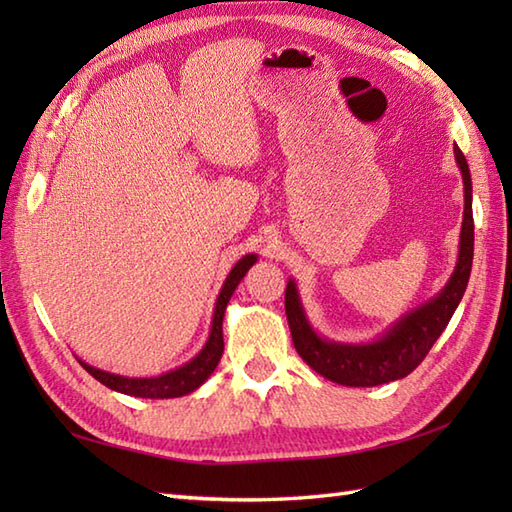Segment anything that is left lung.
Returning <instances> with one entry per match:
<instances>
[{"instance_id": "1", "label": "left lung", "mask_w": 512, "mask_h": 512, "mask_svg": "<svg viewBox=\"0 0 512 512\" xmlns=\"http://www.w3.org/2000/svg\"><path fill=\"white\" fill-rule=\"evenodd\" d=\"M462 180H464V220L460 233V257L455 273L449 284L436 299L424 303L422 308L413 310L405 319L398 321L383 339L369 345H339L321 341L310 330L303 317L301 303L292 281L286 286V317L290 325L292 343L297 354L306 361L314 372L325 376L332 383L345 387H374L389 383V380L405 378L416 369L424 356L429 354L433 343L438 341L442 330L447 328L455 308L464 297L466 284L471 277L473 264V204H471V173L466 158L455 147Z\"/></svg>"}]
</instances>
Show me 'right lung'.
I'll use <instances>...</instances> for the list:
<instances>
[{
    "label": "right lung",
    "instance_id": "add662e5",
    "mask_svg": "<svg viewBox=\"0 0 512 512\" xmlns=\"http://www.w3.org/2000/svg\"><path fill=\"white\" fill-rule=\"evenodd\" d=\"M255 255H246L239 259V262L233 266L231 275L226 277V284L222 286L220 297H217L215 303V314H213V328L211 336L206 341L204 350L193 358L191 363L182 365L176 372L162 374L156 378H125V376H116V374H107L96 369L92 365H83L85 372H90L99 383L105 387H110L114 391H121V394L127 396H138V398H178L184 394H191L193 389H198L206 378L213 374V369L217 367L224 352V336H222V321H224V310L226 303L231 299L235 292L237 284L242 281L246 275V270L255 264Z\"/></svg>",
    "mask_w": 512,
    "mask_h": 512
}]
</instances>
